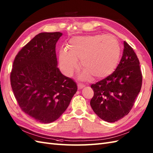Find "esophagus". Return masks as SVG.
Masks as SVG:
<instances>
[{
  "instance_id": "34e87169",
  "label": "esophagus",
  "mask_w": 153,
  "mask_h": 153,
  "mask_svg": "<svg viewBox=\"0 0 153 153\" xmlns=\"http://www.w3.org/2000/svg\"><path fill=\"white\" fill-rule=\"evenodd\" d=\"M84 87H85V85H83V84H81V83H78V84H77V88H78V89H81V88H83Z\"/></svg>"
}]
</instances>
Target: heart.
<instances>
[{
  "label": "heart",
  "instance_id": "heart-1",
  "mask_svg": "<svg viewBox=\"0 0 153 153\" xmlns=\"http://www.w3.org/2000/svg\"><path fill=\"white\" fill-rule=\"evenodd\" d=\"M66 49L59 53L60 70L70 76L78 66L83 70V77L93 76L102 79L109 76L115 70L120 55V47L117 39L111 35L96 34L75 36L70 39Z\"/></svg>",
  "mask_w": 153,
  "mask_h": 153
}]
</instances>
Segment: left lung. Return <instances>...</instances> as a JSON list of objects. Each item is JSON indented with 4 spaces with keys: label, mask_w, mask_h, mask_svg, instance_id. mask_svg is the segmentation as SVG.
Wrapping results in <instances>:
<instances>
[{
    "label": "left lung",
    "mask_w": 153,
    "mask_h": 153,
    "mask_svg": "<svg viewBox=\"0 0 153 153\" xmlns=\"http://www.w3.org/2000/svg\"><path fill=\"white\" fill-rule=\"evenodd\" d=\"M142 85L140 61L131 46L124 42L121 60L111 74L91 87L94 96L90 104L102 120L114 123L132 109Z\"/></svg>",
    "instance_id": "8db88e82"
}]
</instances>
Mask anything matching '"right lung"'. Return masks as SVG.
Instances as JSON below:
<instances>
[{
	"label": "right lung",
	"instance_id": "obj_1",
	"mask_svg": "<svg viewBox=\"0 0 153 153\" xmlns=\"http://www.w3.org/2000/svg\"><path fill=\"white\" fill-rule=\"evenodd\" d=\"M62 33H42L18 52L10 73L13 94L23 112L50 123L68 108L77 87L57 67L55 47Z\"/></svg>",
	"mask_w": 153,
	"mask_h": 153
}]
</instances>
